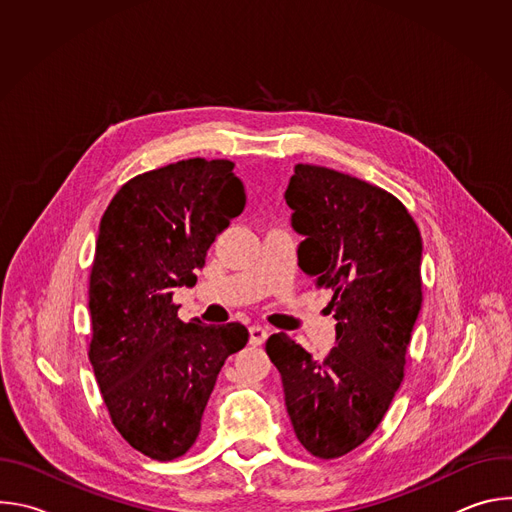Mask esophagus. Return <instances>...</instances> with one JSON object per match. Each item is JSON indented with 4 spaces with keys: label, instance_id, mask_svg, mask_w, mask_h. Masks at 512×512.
I'll return each mask as SVG.
<instances>
[{
    "label": "esophagus",
    "instance_id": "esophagus-1",
    "mask_svg": "<svg viewBox=\"0 0 512 512\" xmlns=\"http://www.w3.org/2000/svg\"><path fill=\"white\" fill-rule=\"evenodd\" d=\"M249 334H251V344L259 346V344H263L267 340L269 330L265 326H261V324H255V326L249 328Z\"/></svg>",
    "mask_w": 512,
    "mask_h": 512
}]
</instances>
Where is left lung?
Masks as SVG:
<instances>
[{"mask_svg":"<svg viewBox=\"0 0 512 512\" xmlns=\"http://www.w3.org/2000/svg\"><path fill=\"white\" fill-rule=\"evenodd\" d=\"M298 265L332 291L336 344L318 360L287 334L265 350L283 383L300 444L340 458L383 421L421 310V235L389 192L336 170L298 164L285 190Z\"/></svg>","mask_w":512,"mask_h":512,"instance_id":"1","label":"left lung"}]
</instances>
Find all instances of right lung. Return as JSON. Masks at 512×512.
<instances>
[{
	"label": "right lung",
	"instance_id": "obj_1",
	"mask_svg": "<svg viewBox=\"0 0 512 512\" xmlns=\"http://www.w3.org/2000/svg\"><path fill=\"white\" fill-rule=\"evenodd\" d=\"M229 160L192 158L129 180L109 202L89 283V358L125 442L152 460L184 456L243 324L182 322L174 287L194 285L206 251L245 208Z\"/></svg>",
	"mask_w": 512,
	"mask_h": 512
}]
</instances>
